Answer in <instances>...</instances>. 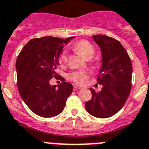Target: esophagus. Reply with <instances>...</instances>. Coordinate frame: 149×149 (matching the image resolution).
Here are the masks:
<instances>
[{
  "instance_id": "esophagus-1",
  "label": "esophagus",
  "mask_w": 149,
  "mask_h": 149,
  "mask_svg": "<svg viewBox=\"0 0 149 149\" xmlns=\"http://www.w3.org/2000/svg\"><path fill=\"white\" fill-rule=\"evenodd\" d=\"M73 89H74V91H76V90L81 89V88L79 86H76V85H74V88H73Z\"/></svg>"
}]
</instances>
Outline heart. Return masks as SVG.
<instances>
[{"mask_svg": "<svg viewBox=\"0 0 149 149\" xmlns=\"http://www.w3.org/2000/svg\"><path fill=\"white\" fill-rule=\"evenodd\" d=\"M73 49L80 56L84 58H91L95 53V49L93 45L87 40H80L73 45ZM67 56L65 51L63 52L59 56L58 61L60 65H64L66 61ZM88 77V73L85 70H76L68 74V79L78 84H84Z\"/></svg>", "mask_w": 149, "mask_h": 149, "instance_id": "obj_1", "label": "heart"}]
</instances>
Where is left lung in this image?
I'll return each instance as SVG.
<instances>
[{"instance_id":"obj_1","label":"left lung","mask_w":149,"mask_h":149,"mask_svg":"<svg viewBox=\"0 0 149 149\" xmlns=\"http://www.w3.org/2000/svg\"><path fill=\"white\" fill-rule=\"evenodd\" d=\"M93 38L102 53V67L97 81L102 88L99 93L90 88L92 98L85 103V109L95 117L108 118L123 108L129 96L132 64L120 41L103 35H95Z\"/></svg>"}]
</instances>
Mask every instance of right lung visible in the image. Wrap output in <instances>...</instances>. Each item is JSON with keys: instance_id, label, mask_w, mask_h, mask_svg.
Segmentation results:
<instances>
[{"instance_id": "right-lung-1", "label": "right lung", "mask_w": 149, "mask_h": 149, "mask_svg": "<svg viewBox=\"0 0 149 149\" xmlns=\"http://www.w3.org/2000/svg\"><path fill=\"white\" fill-rule=\"evenodd\" d=\"M75 37L66 39L45 36L30 40L21 49L16 61L18 88L23 101L33 113L42 117H53L61 113L73 91V85L63 82L50 85L56 77V69L67 45Z\"/></svg>"}]
</instances>
